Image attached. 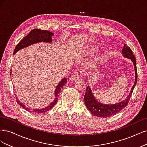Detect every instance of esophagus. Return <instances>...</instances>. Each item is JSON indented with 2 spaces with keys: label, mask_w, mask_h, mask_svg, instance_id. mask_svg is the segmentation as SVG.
<instances>
[{
  "label": "esophagus",
  "mask_w": 147,
  "mask_h": 147,
  "mask_svg": "<svg viewBox=\"0 0 147 147\" xmlns=\"http://www.w3.org/2000/svg\"><path fill=\"white\" fill-rule=\"evenodd\" d=\"M78 77H79V75L78 74H77V73H75L74 74H72L70 77V80H72V81L75 80L77 79L78 78Z\"/></svg>",
  "instance_id": "1"
}]
</instances>
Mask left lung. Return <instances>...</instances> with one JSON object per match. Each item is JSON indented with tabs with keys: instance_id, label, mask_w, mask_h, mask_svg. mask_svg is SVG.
I'll return each mask as SVG.
<instances>
[{
	"instance_id": "8db88e82",
	"label": "left lung",
	"mask_w": 147,
	"mask_h": 147,
	"mask_svg": "<svg viewBox=\"0 0 147 147\" xmlns=\"http://www.w3.org/2000/svg\"><path fill=\"white\" fill-rule=\"evenodd\" d=\"M123 54L124 57H127L132 60L134 63V69H135V83L134 86H132L131 91L127 97V98L123 102H119L118 104H115L112 105H107L104 104H100L98 101H97L94 96H93L91 90L89 86L86 88L85 94L84 96V103L86 106L88 110L94 116L100 117V118H108L112 117L113 115L117 114L121 110H123L125 107H126L130 100L131 96L134 90V88L136 86L137 81V70L136 66V59L133 54L131 49L129 47L126 43L124 44L123 48L122 49Z\"/></svg>"
}]
</instances>
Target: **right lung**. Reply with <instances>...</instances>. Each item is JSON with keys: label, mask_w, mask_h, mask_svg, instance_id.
<instances>
[{"label": "right lung", "mask_w": 147, "mask_h": 147, "mask_svg": "<svg viewBox=\"0 0 147 147\" xmlns=\"http://www.w3.org/2000/svg\"><path fill=\"white\" fill-rule=\"evenodd\" d=\"M53 35V33L49 32L46 30H41L39 29H32L30 32L26 35V36L17 44V45L15 47V49L13 52V54L15 53L21 49L23 48L24 47H28L30 45H32L35 43H38L40 42H51L52 41V36ZM11 74V72H10V75ZM67 83V79L66 78H63L62 80L59 82V83L57 84L56 87V89L55 90V100L51 102L50 105H49L48 107H46L45 108L42 109H34L32 110L28 107H26V105H24L23 104H22L21 102H20V101L18 100V99L16 97V102L18 104L20 105L22 107L24 108L26 110L28 111L30 113H34L36 114H41L45 112H48V111L50 110L53 107H54L56 104V103L58 99L59 94L61 90V89Z\"/></svg>", "instance_id": "1"}]
</instances>
